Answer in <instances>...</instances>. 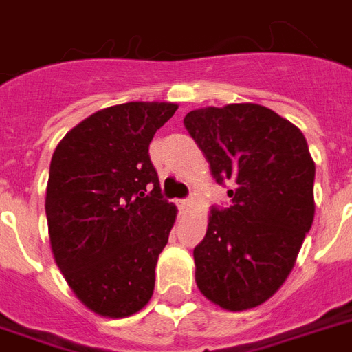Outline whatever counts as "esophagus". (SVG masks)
Returning <instances> with one entry per match:
<instances>
[{"label":"esophagus","instance_id":"1","mask_svg":"<svg viewBox=\"0 0 352 352\" xmlns=\"http://www.w3.org/2000/svg\"><path fill=\"white\" fill-rule=\"evenodd\" d=\"M177 204H179V208H181L182 212H184V210H188V208H190V206H192L193 201L190 197H186V199H181V201H179V203H177Z\"/></svg>","mask_w":352,"mask_h":352}]
</instances>
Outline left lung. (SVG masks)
<instances>
[{"label":"left lung","mask_w":352,"mask_h":352,"mask_svg":"<svg viewBox=\"0 0 352 352\" xmlns=\"http://www.w3.org/2000/svg\"><path fill=\"white\" fill-rule=\"evenodd\" d=\"M184 127L228 184V208H212L193 248L199 290L226 311L261 305L285 283L314 219V173L303 133L257 104L203 107Z\"/></svg>","instance_id":"obj_1"}]
</instances>
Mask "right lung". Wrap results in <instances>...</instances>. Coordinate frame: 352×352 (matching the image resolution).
Masks as SVG:
<instances>
[{"mask_svg":"<svg viewBox=\"0 0 352 352\" xmlns=\"http://www.w3.org/2000/svg\"><path fill=\"white\" fill-rule=\"evenodd\" d=\"M177 107H106L73 127L52 153L45 214L54 261L76 298L100 316H131L153 294L177 208L162 199L148 151Z\"/></svg>","mask_w":352,"mask_h":352,"instance_id":"obj_1","label":"right lung"}]
</instances>
